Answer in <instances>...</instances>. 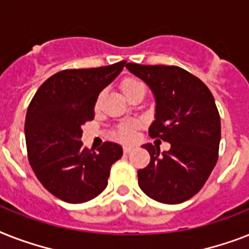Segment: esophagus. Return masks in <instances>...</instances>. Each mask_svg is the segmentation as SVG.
<instances>
[{"instance_id":"esophagus-1","label":"esophagus","mask_w":249,"mask_h":249,"mask_svg":"<svg viewBox=\"0 0 249 249\" xmlns=\"http://www.w3.org/2000/svg\"><path fill=\"white\" fill-rule=\"evenodd\" d=\"M131 149H133V147H131V145H124V148H123V151H124L125 155H128V153L131 152Z\"/></svg>"}]
</instances>
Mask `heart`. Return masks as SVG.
I'll return each mask as SVG.
<instances>
[{
    "instance_id": "1",
    "label": "heart",
    "mask_w": 249,
    "mask_h": 249,
    "mask_svg": "<svg viewBox=\"0 0 249 249\" xmlns=\"http://www.w3.org/2000/svg\"><path fill=\"white\" fill-rule=\"evenodd\" d=\"M138 87H143V84L142 82H139L138 79L135 78L124 79L120 84L121 92L124 93L125 97L128 96L131 90L135 89V88H138ZM115 135H116V138L123 141V142H130V141H133V138H134L135 135V124L129 123V124L120 125Z\"/></svg>"
}]
</instances>
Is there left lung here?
Wrapping results in <instances>:
<instances>
[{"instance_id": "1", "label": "left lung", "mask_w": 249, "mask_h": 249, "mask_svg": "<svg viewBox=\"0 0 249 249\" xmlns=\"http://www.w3.org/2000/svg\"><path fill=\"white\" fill-rule=\"evenodd\" d=\"M126 69L155 96L149 135L171 144L162 153L151 143L142 145L151 161L138 170L139 187L157 202L181 203L201 191L217 162L221 123L213 96L205 83L179 66L129 62Z\"/></svg>"}]
</instances>
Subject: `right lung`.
I'll return each mask as SVG.
<instances>
[{
	"instance_id": "1",
	"label": "right lung",
	"mask_w": 249,
	"mask_h": 249,
	"mask_svg": "<svg viewBox=\"0 0 249 249\" xmlns=\"http://www.w3.org/2000/svg\"><path fill=\"white\" fill-rule=\"evenodd\" d=\"M125 62L56 72L38 88L28 107L25 141L30 166L50 193L68 203H83L101 195L112 163L123 156L118 143L105 142L94 152L84 148L80 138L84 123L94 118L100 93Z\"/></svg>"
}]
</instances>
